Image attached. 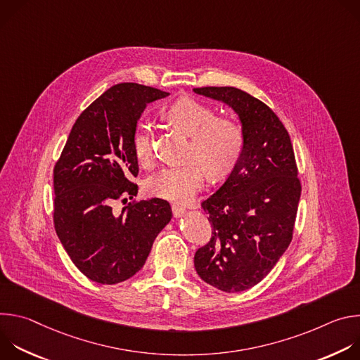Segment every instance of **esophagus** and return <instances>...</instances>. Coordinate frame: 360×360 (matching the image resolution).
I'll return each mask as SVG.
<instances>
[{"mask_svg": "<svg viewBox=\"0 0 360 360\" xmlns=\"http://www.w3.org/2000/svg\"><path fill=\"white\" fill-rule=\"evenodd\" d=\"M172 214L175 218H181V217H185L186 210L182 207H178V205H172Z\"/></svg>", "mask_w": 360, "mask_h": 360, "instance_id": "esophagus-1", "label": "esophagus"}]
</instances>
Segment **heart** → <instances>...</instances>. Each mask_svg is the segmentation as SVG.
<instances>
[{
  "label": "heart",
  "mask_w": 360,
  "mask_h": 360,
  "mask_svg": "<svg viewBox=\"0 0 360 360\" xmlns=\"http://www.w3.org/2000/svg\"><path fill=\"white\" fill-rule=\"evenodd\" d=\"M167 117L172 125L191 136L188 160L192 162L161 169L148 179L146 189L153 196L186 203L203 186L207 172L218 179L233 169L243 149V131L236 121L217 117L211 105L189 96L174 102ZM132 148L141 164L152 161V136L148 125L136 127Z\"/></svg>",
  "instance_id": "b5f03b06"
}]
</instances>
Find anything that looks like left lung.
I'll use <instances>...</instances> for the list:
<instances>
[{
    "instance_id": "obj_1",
    "label": "left lung",
    "mask_w": 360,
    "mask_h": 360,
    "mask_svg": "<svg viewBox=\"0 0 360 360\" xmlns=\"http://www.w3.org/2000/svg\"><path fill=\"white\" fill-rule=\"evenodd\" d=\"M193 92L231 107L245 139L226 181L202 202L212 236L196 250L193 264L202 281L242 292L274 269L292 240L302 191L293 146L276 114L248 92L233 86Z\"/></svg>"
}]
</instances>
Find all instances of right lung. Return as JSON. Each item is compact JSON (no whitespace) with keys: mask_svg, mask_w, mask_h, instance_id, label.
<instances>
[{"mask_svg":"<svg viewBox=\"0 0 360 360\" xmlns=\"http://www.w3.org/2000/svg\"><path fill=\"white\" fill-rule=\"evenodd\" d=\"M134 82L107 89L78 117L54 168V225L74 265L91 281L115 285L145 264L152 243L172 218L160 198H134L138 175L132 148L136 124L149 102L168 96Z\"/></svg>","mask_w":360,"mask_h":360,"instance_id":"add662e5","label":"right lung"}]
</instances>
